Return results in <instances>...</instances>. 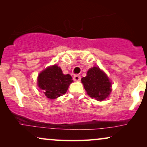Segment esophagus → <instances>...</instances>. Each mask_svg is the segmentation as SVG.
Returning a JSON list of instances; mask_svg holds the SVG:
<instances>
[{
  "mask_svg": "<svg viewBox=\"0 0 147 147\" xmlns=\"http://www.w3.org/2000/svg\"><path fill=\"white\" fill-rule=\"evenodd\" d=\"M81 80V77L78 75H75L74 76V80L76 82H79Z\"/></svg>",
  "mask_w": 147,
  "mask_h": 147,
  "instance_id": "34e87169",
  "label": "esophagus"
}]
</instances>
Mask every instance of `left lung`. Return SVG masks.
Listing matches in <instances>:
<instances>
[{
	"label": "left lung",
	"mask_w": 147,
	"mask_h": 147,
	"mask_svg": "<svg viewBox=\"0 0 147 147\" xmlns=\"http://www.w3.org/2000/svg\"><path fill=\"white\" fill-rule=\"evenodd\" d=\"M82 82L88 95L97 100L106 99L111 92V82L99 67L88 70L86 77L82 78Z\"/></svg>",
	"instance_id": "left-lung-1"
}]
</instances>
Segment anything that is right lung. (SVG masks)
Masks as SVG:
<instances>
[{"mask_svg":"<svg viewBox=\"0 0 147 147\" xmlns=\"http://www.w3.org/2000/svg\"><path fill=\"white\" fill-rule=\"evenodd\" d=\"M73 82L71 76L63 74L61 68L57 65L47 67L40 73L37 80L38 86L43 90L46 97L51 100L65 94Z\"/></svg>","mask_w":147,"mask_h":147,"instance_id":"right-lung-1","label":"right lung"}]
</instances>
